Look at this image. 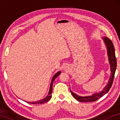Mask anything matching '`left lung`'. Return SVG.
Here are the masks:
<instances>
[{"mask_svg":"<svg viewBox=\"0 0 120 120\" xmlns=\"http://www.w3.org/2000/svg\"><path fill=\"white\" fill-rule=\"evenodd\" d=\"M104 41L107 47L108 50V55L109 57V60L110 64V70L111 72V75L110 78L109 79L108 83L106 85L105 87L104 88L103 91L101 92L100 93H94L91 96L86 97H80L75 94L73 92L70 91L71 94L76 99L77 101H81V102H91V101H97L100 98L108 92L110 89L111 86H112L113 81L115 76V73L116 69V65H117V61H116V58L115 56V48L113 45V43L110 39H109L107 37L103 38Z\"/></svg>","mask_w":120,"mask_h":120,"instance_id":"left-lung-1","label":"left lung"}]
</instances>
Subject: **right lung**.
<instances>
[{
    "label": "right lung",
    "instance_id": "right-lung-1",
    "mask_svg": "<svg viewBox=\"0 0 120 120\" xmlns=\"http://www.w3.org/2000/svg\"><path fill=\"white\" fill-rule=\"evenodd\" d=\"M60 74V71H58V73H57L56 74L53 76V78H52L51 83L50 91H49V94L45 98H44V99L40 100V101H34V102H28V103H30V104H42V103H46V102H47V101H48L49 100L51 99V97H52L51 94H52V86H53V82L54 80H55V79Z\"/></svg>",
    "mask_w": 120,
    "mask_h": 120
}]
</instances>
